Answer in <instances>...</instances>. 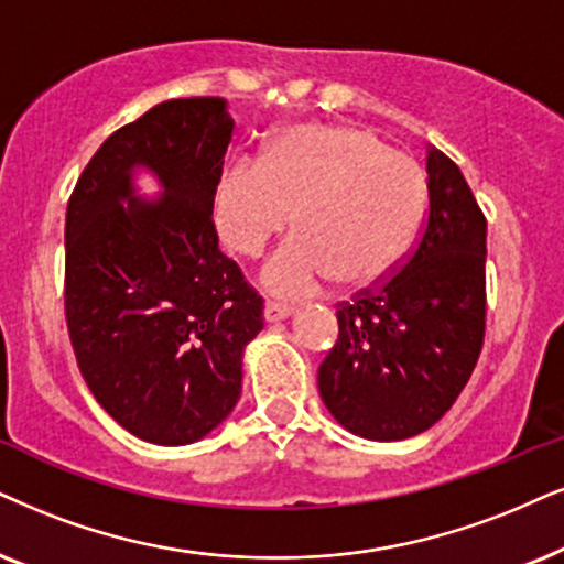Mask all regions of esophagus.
Returning <instances> with one entry per match:
<instances>
[{
  "instance_id": "34e87169",
  "label": "esophagus",
  "mask_w": 564,
  "mask_h": 564,
  "mask_svg": "<svg viewBox=\"0 0 564 564\" xmlns=\"http://www.w3.org/2000/svg\"><path fill=\"white\" fill-rule=\"evenodd\" d=\"M294 315V306L281 304V302H268L265 304V319L268 323H278V319H286Z\"/></svg>"
}]
</instances>
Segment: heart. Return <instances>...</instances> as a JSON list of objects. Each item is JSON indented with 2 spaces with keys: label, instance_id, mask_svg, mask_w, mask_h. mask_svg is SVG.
<instances>
[{
  "label": "heart",
  "instance_id": "1",
  "mask_svg": "<svg viewBox=\"0 0 564 564\" xmlns=\"http://www.w3.org/2000/svg\"><path fill=\"white\" fill-rule=\"evenodd\" d=\"M424 213L422 169L356 127L299 124L273 134L260 161H239L216 187L218 237L254 258L278 234L299 231L268 265L275 296H304L333 278L369 289L409 252Z\"/></svg>",
  "mask_w": 564,
  "mask_h": 564
}]
</instances>
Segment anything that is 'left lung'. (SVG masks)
Here are the masks:
<instances>
[{
    "label": "left lung",
    "mask_w": 564,
    "mask_h": 564,
    "mask_svg": "<svg viewBox=\"0 0 564 564\" xmlns=\"http://www.w3.org/2000/svg\"><path fill=\"white\" fill-rule=\"evenodd\" d=\"M430 216L403 268L338 310V340L317 372L344 430L395 442L437 424L484 344L487 218L460 169L426 148Z\"/></svg>",
    "instance_id": "8db88e82"
}]
</instances>
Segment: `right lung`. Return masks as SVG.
<instances>
[{"label":"right lung","mask_w":564,"mask_h":564,"mask_svg":"<svg viewBox=\"0 0 564 564\" xmlns=\"http://www.w3.org/2000/svg\"><path fill=\"white\" fill-rule=\"evenodd\" d=\"M231 138L224 98H171L98 148L67 205L77 365L113 422L153 445H192L229 419L262 330V296L213 226ZM140 170L155 198L139 195Z\"/></svg>","instance_id":"1"}]
</instances>
